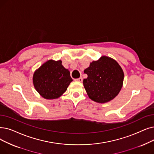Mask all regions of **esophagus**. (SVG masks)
Wrapping results in <instances>:
<instances>
[{
	"label": "esophagus",
	"instance_id": "34e87169",
	"mask_svg": "<svg viewBox=\"0 0 154 154\" xmlns=\"http://www.w3.org/2000/svg\"><path fill=\"white\" fill-rule=\"evenodd\" d=\"M82 80H83L82 77H80V78H78V79H75V81H78V82H82Z\"/></svg>",
	"mask_w": 154,
	"mask_h": 154
}]
</instances>
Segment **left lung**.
<instances>
[{"instance_id":"8db88e82","label":"left lung","mask_w":154,"mask_h":154,"mask_svg":"<svg viewBox=\"0 0 154 154\" xmlns=\"http://www.w3.org/2000/svg\"><path fill=\"white\" fill-rule=\"evenodd\" d=\"M84 73L88 78L83 84L88 94L93 101L104 103L114 99L121 90L124 73L121 66L108 57H102L91 63Z\"/></svg>"}]
</instances>
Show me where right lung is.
I'll use <instances>...</instances> for the list:
<instances>
[{"label":"right lung","mask_w":154,"mask_h":154,"mask_svg":"<svg viewBox=\"0 0 154 154\" xmlns=\"http://www.w3.org/2000/svg\"><path fill=\"white\" fill-rule=\"evenodd\" d=\"M72 81L70 72L63 67L61 60L47 61L33 75L36 90L47 99H57L62 95Z\"/></svg>","instance_id":"right-lung-1"}]
</instances>
